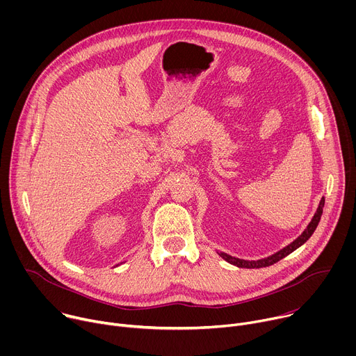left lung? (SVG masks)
Masks as SVG:
<instances>
[{
	"instance_id": "1",
	"label": "left lung",
	"mask_w": 356,
	"mask_h": 356,
	"mask_svg": "<svg viewBox=\"0 0 356 356\" xmlns=\"http://www.w3.org/2000/svg\"><path fill=\"white\" fill-rule=\"evenodd\" d=\"M324 202H325V200H324V197L321 198V201H320V206H318V210H317V213H316V216L313 217V220H312V222L309 224V227H307V229L304 231L294 242H291L290 245H287L286 248H283L282 250H279L277 253H275V255H272V257H269V258H266V259H261V261H243V259H238V258H232V257H229V255H227V253H220V257L221 258H224L227 262H229L231 265H235V266H238V268H246V269H259V268H266V266H270V265H273V264H276V262H279L280 259H283L284 257H287L289 253H291L293 250H296L298 246H301L304 242H306L312 235H313V232L316 231V228H317V225H318V222H320V218H321V214H323V207H324Z\"/></svg>"
}]
</instances>
